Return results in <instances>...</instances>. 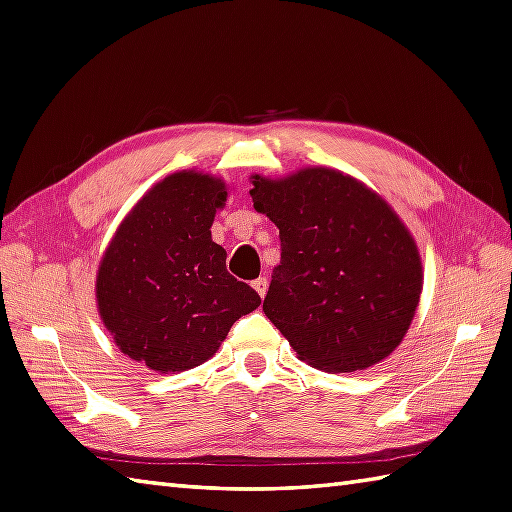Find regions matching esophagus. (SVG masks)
<instances>
[{"label": "esophagus", "instance_id": "34e87169", "mask_svg": "<svg viewBox=\"0 0 512 512\" xmlns=\"http://www.w3.org/2000/svg\"><path fill=\"white\" fill-rule=\"evenodd\" d=\"M252 287L258 291V296L260 298H265V294H267V287H269V283H267V278L265 276H260V278H256L254 283H252Z\"/></svg>", "mask_w": 512, "mask_h": 512}]
</instances>
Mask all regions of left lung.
Here are the masks:
<instances>
[{
	"label": "left lung",
	"mask_w": 512,
	"mask_h": 512,
	"mask_svg": "<svg viewBox=\"0 0 512 512\" xmlns=\"http://www.w3.org/2000/svg\"><path fill=\"white\" fill-rule=\"evenodd\" d=\"M252 183L256 212L280 232L263 311L298 358L351 373L391 356L422 294L420 252L391 205L331 168Z\"/></svg>",
	"instance_id": "left-lung-1"
}]
</instances>
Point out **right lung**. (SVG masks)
<instances>
[{"label":"right lung","instance_id":"right-lung-1","mask_svg":"<svg viewBox=\"0 0 512 512\" xmlns=\"http://www.w3.org/2000/svg\"><path fill=\"white\" fill-rule=\"evenodd\" d=\"M227 201L221 179L165 176L123 218L97 271V307L125 356L159 373L210 360L260 296L225 267L210 227Z\"/></svg>","mask_w":512,"mask_h":512}]
</instances>
